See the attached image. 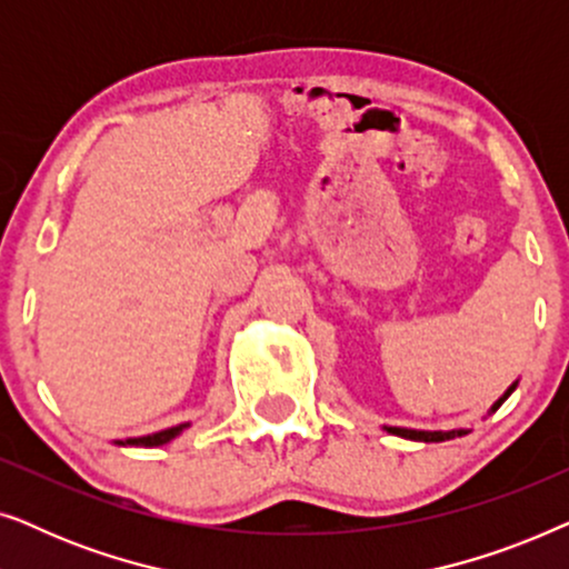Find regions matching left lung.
I'll return each mask as SVG.
<instances>
[{
	"mask_svg": "<svg viewBox=\"0 0 569 569\" xmlns=\"http://www.w3.org/2000/svg\"><path fill=\"white\" fill-rule=\"evenodd\" d=\"M518 388V380L516 383H510L508 386V391H505L500 399H497L492 407H489V411L487 415H495L497 409L502 407L505 403V399H508V396L516 391ZM386 432H391V435H396V438H403V440H417V442H442V440H450V438H456V435H461V430H453V432H442V430H411V427H383Z\"/></svg>",
	"mask_w": 569,
	"mask_h": 569,
	"instance_id": "1",
	"label": "left lung"
}]
</instances>
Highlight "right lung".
Listing matches in <instances>:
<instances>
[{
  "label": "right lung",
  "mask_w": 569,
  "mask_h": 569,
  "mask_svg": "<svg viewBox=\"0 0 569 569\" xmlns=\"http://www.w3.org/2000/svg\"><path fill=\"white\" fill-rule=\"evenodd\" d=\"M186 427H191V422H183V425H176V427H168V430H160V432H152V435H142V438H127V440H113L116 446H134V448H158V446H166L173 438H178Z\"/></svg>",
  "instance_id": "add662e5"
}]
</instances>
